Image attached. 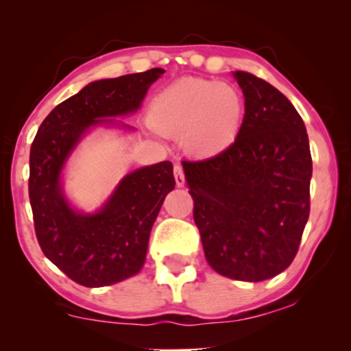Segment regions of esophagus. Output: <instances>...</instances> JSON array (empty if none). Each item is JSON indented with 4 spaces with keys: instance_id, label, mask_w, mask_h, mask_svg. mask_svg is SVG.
Returning a JSON list of instances; mask_svg holds the SVG:
<instances>
[{
    "instance_id": "esophagus-1",
    "label": "esophagus",
    "mask_w": 351,
    "mask_h": 351,
    "mask_svg": "<svg viewBox=\"0 0 351 351\" xmlns=\"http://www.w3.org/2000/svg\"><path fill=\"white\" fill-rule=\"evenodd\" d=\"M174 177H176V185L177 186H184L185 185V176H184V167H182V165L174 166Z\"/></svg>"
}]
</instances>
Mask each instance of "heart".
<instances>
[{"mask_svg": "<svg viewBox=\"0 0 351 351\" xmlns=\"http://www.w3.org/2000/svg\"><path fill=\"white\" fill-rule=\"evenodd\" d=\"M244 114V97L233 84L185 78L155 95L148 118L160 134L184 136L186 152L193 156L214 158L238 141Z\"/></svg>", "mask_w": 351, "mask_h": 351, "instance_id": "obj_1", "label": "heart"}]
</instances>
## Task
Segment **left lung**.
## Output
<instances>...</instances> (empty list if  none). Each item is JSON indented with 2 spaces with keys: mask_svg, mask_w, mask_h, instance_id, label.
Wrapping results in <instances>:
<instances>
[{
  "mask_svg": "<svg viewBox=\"0 0 351 351\" xmlns=\"http://www.w3.org/2000/svg\"><path fill=\"white\" fill-rule=\"evenodd\" d=\"M233 76L246 104L238 141L182 166L206 261L222 276L257 282L285 271L299 251L313 166L289 99L247 71Z\"/></svg>",
  "mask_w": 351,
  "mask_h": 351,
  "instance_id": "left-lung-1",
  "label": "left lung"
}]
</instances>
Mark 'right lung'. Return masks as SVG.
<instances>
[{
    "label": "right lung",
    "mask_w": 351,
    "mask_h": 351,
    "mask_svg": "<svg viewBox=\"0 0 351 351\" xmlns=\"http://www.w3.org/2000/svg\"><path fill=\"white\" fill-rule=\"evenodd\" d=\"M162 73L152 69L89 83L47 114L32 143L28 195L38 243L81 286L117 285L141 271L152 227L176 180L171 161L141 167L119 182L102 209L83 214L62 191V167L89 128L137 112Z\"/></svg>",
    "instance_id": "obj_1"
}]
</instances>
